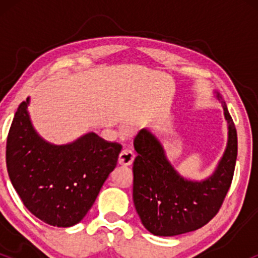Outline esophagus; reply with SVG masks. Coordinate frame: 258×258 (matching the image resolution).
Returning <instances> with one entry per match:
<instances>
[{
    "label": "esophagus",
    "mask_w": 258,
    "mask_h": 258,
    "mask_svg": "<svg viewBox=\"0 0 258 258\" xmlns=\"http://www.w3.org/2000/svg\"><path fill=\"white\" fill-rule=\"evenodd\" d=\"M135 160V153L130 149H123L119 155V164L123 166H130Z\"/></svg>",
    "instance_id": "obj_1"
}]
</instances>
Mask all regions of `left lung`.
Returning <instances> with one entry per match:
<instances>
[{
	"label": "left lung",
	"instance_id": "1",
	"mask_svg": "<svg viewBox=\"0 0 258 258\" xmlns=\"http://www.w3.org/2000/svg\"><path fill=\"white\" fill-rule=\"evenodd\" d=\"M228 125V141L223 155L211 176L201 180L185 178L167 159L164 146L150 130L136 136L133 146L138 155L133 162V203L142 224L158 236H173L193 232L215 217L232 183L238 137L233 119L222 96Z\"/></svg>",
	"mask_w": 258,
	"mask_h": 258
}]
</instances>
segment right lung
I'll list each match as a JSON object with an SVG mask.
<instances>
[{
	"instance_id": "add662e5",
	"label": "right lung",
	"mask_w": 258,
	"mask_h": 258,
	"mask_svg": "<svg viewBox=\"0 0 258 258\" xmlns=\"http://www.w3.org/2000/svg\"><path fill=\"white\" fill-rule=\"evenodd\" d=\"M20 103L10 128L6 162L10 179L26 209L54 227L78 224L116 167L119 143L94 132L68 144L44 141L32 126L28 106Z\"/></svg>"
}]
</instances>
